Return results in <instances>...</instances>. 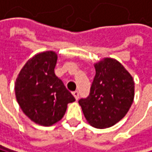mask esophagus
<instances>
[{"label":"esophagus","mask_w":152,"mask_h":152,"mask_svg":"<svg viewBox=\"0 0 152 152\" xmlns=\"http://www.w3.org/2000/svg\"><path fill=\"white\" fill-rule=\"evenodd\" d=\"M73 95H74L75 98L77 99H77H78V97H79V92H78V91H77V90H75V91H74V92H73Z\"/></svg>","instance_id":"34e87169"}]
</instances>
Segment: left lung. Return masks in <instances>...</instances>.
I'll return each instance as SVG.
<instances>
[{"label":"left lung","mask_w":152,"mask_h":152,"mask_svg":"<svg viewBox=\"0 0 152 152\" xmlns=\"http://www.w3.org/2000/svg\"><path fill=\"white\" fill-rule=\"evenodd\" d=\"M96 75L89 96L79 99L87 122L96 129L109 128L128 113L134 99V80L121 64L104 58L95 64Z\"/></svg>","instance_id":"8db88e82"}]
</instances>
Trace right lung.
<instances>
[{
  "label": "right lung",
  "mask_w": 152,
  "mask_h": 152,
  "mask_svg": "<svg viewBox=\"0 0 152 152\" xmlns=\"http://www.w3.org/2000/svg\"><path fill=\"white\" fill-rule=\"evenodd\" d=\"M57 55L43 52L29 59L16 78L17 102L23 113L42 126H52L65 115L74 96L55 74Z\"/></svg>",
  "instance_id": "obj_1"
}]
</instances>
